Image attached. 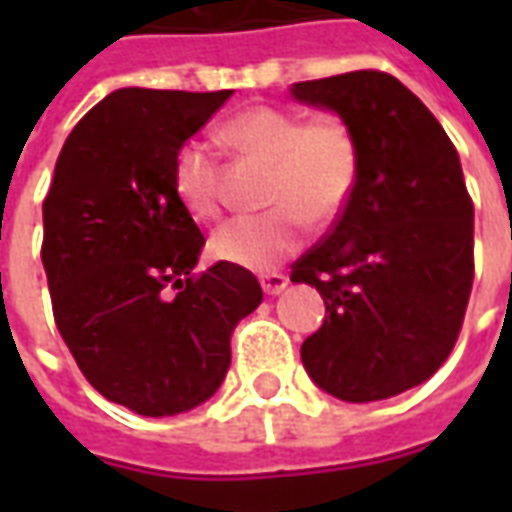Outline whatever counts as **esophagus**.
<instances>
[{
  "label": "esophagus",
  "mask_w": 512,
  "mask_h": 512,
  "mask_svg": "<svg viewBox=\"0 0 512 512\" xmlns=\"http://www.w3.org/2000/svg\"><path fill=\"white\" fill-rule=\"evenodd\" d=\"M260 285L266 290L268 296H279L282 290L288 288V277L285 274H263L260 277Z\"/></svg>",
  "instance_id": "34e87169"
}]
</instances>
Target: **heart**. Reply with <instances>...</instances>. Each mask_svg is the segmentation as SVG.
I'll return each instance as SVG.
<instances>
[{"label":"heart","mask_w":512,"mask_h":512,"mask_svg":"<svg viewBox=\"0 0 512 512\" xmlns=\"http://www.w3.org/2000/svg\"><path fill=\"white\" fill-rule=\"evenodd\" d=\"M235 153L271 164L263 213L224 222L211 238L213 257L249 271H271L301 244L307 227L337 222L354 197L362 153L340 117H312L279 106H252L222 126ZM172 189L197 219L222 211V167L202 142H186L172 161Z\"/></svg>","instance_id":"1"}]
</instances>
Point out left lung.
Here are the masks:
<instances>
[{
	"instance_id": "left-lung-1",
	"label": "left lung",
	"mask_w": 512,
	"mask_h": 512,
	"mask_svg": "<svg viewBox=\"0 0 512 512\" xmlns=\"http://www.w3.org/2000/svg\"><path fill=\"white\" fill-rule=\"evenodd\" d=\"M290 95L337 112L362 153L348 208L290 271L326 304L301 362L348 403L400 395L444 365L472 293L474 205L461 158L428 106L389 73L299 82Z\"/></svg>"
}]
</instances>
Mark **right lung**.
<instances>
[{
    "label": "right lung",
    "mask_w": 512,
    "mask_h": 512,
    "mask_svg": "<svg viewBox=\"0 0 512 512\" xmlns=\"http://www.w3.org/2000/svg\"><path fill=\"white\" fill-rule=\"evenodd\" d=\"M233 90L126 87L76 123L43 200V268L84 378L142 417H172L222 386L230 337L257 310L252 271L219 260L172 189V161ZM178 289V294H172Z\"/></svg>",
    "instance_id": "1"
}]
</instances>
